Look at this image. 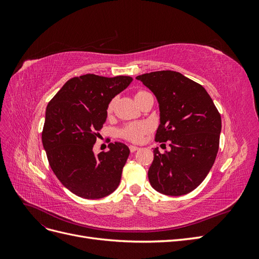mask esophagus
Segmentation results:
<instances>
[{"label": "esophagus", "mask_w": 259, "mask_h": 259, "mask_svg": "<svg viewBox=\"0 0 259 259\" xmlns=\"http://www.w3.org/2000/svg\"><path fill=\"white\" fill-rule=\"evenodd\" d=\"M130 150H131V152H135V151H137V150H139V148L138 147H136V146H130Z\"/></svg>", "instance_id": "34e87169"}]
</instances>
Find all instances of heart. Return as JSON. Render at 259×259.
<instances>
[{
  "instance_id": "1",
  "label": "heart",
  "mask_w": 259,
  "mask_h": 259,
  "mask_svg": "<svg viewBox=\"0 0 259 259\" xmlns=\"http://www.w3.org/2000/svg\"><path fill=\"white\" fill-rule=\"evenodd\" d=\"M147 93L148 92H146L144 90L137 91L135 93V99L145 95V94H147ZM111 110H112V104L109 105L108 112H111ZM149 131H150V126H149V124H147L145 122H134V123L126 124L125 126H123L119 132V135L121 138L127 140V142L140 143V142H143L145 136L149 133Z\"/></svg>"
}]
</instances>
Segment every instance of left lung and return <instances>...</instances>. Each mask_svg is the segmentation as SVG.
Returning a JSON list of instances; mask_svg holds the SVG:
<instances>
[{
  "label": "left lung",
  "mask_w": 259,
  "mask_h": 259,
  "mask_svg": "<svg viewBox=\"0 0 259 259\" xmlns=\"http://www.w3.org/2000/svg\"><path fill=\"white\" fill-rule=\"evenodd\" d=\"M160 106L155 142L170 151L153 150L148 178L153 189L178 197L193 191L205 179L219 149L222 117L203 86L170 70L136 76Z\"/></svg>",
  "instance_id": "8db88e82"
}]
</instances>
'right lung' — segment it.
I'll return each instance as SVG.
<instances>
[{
	"instance_id": "add662e5",
	"label": "right lung",
	"mask_w": 259,
	"mask_h": 259,
	"mask_svg": "<svg viewBox=\"0 0 259 259\" xmlns=\"http://www.w3.org/2000/svg\"><path fill=\"white\" fill-rule=\"evenodd\" d=\"M131 76H75L66 82L46 108L42 143L54 174L83 199H100L120 184L130 149L122 143L95 155L93 146L107 120L108 105L131 84Z\"/></svg>"
}]
</instances>
